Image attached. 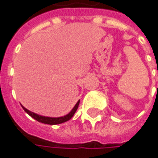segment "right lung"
Here are the masks:
<instances>
[{
  "label": "right lung",
  "instance_id": "obj_1",
  "mask_svg": "<svg viewBox=\"0 0 158 158\" xmlns=\"http://www.w3.org/2000/svg\"><path fill=\"white\" fill-rule=\"evenodd\" d=\"M79 105V101L76 103V105L75 107L72 109V110L70 112V113L68 114V115H66L64 117H61V118H48V117H43V116H40L38 114H35L33 113V112H31L30 110H28L27 109H25L24 106L23 107V109H24V110L26 112L27 114H29L30 116H31V118H33L34 119H36L39 122H40V123H43V124H48V125H57V124H62V123H64L66 121H68V120H70L72 118V117H73V115L75 114L76 112V110H78V107Z\"/></svg>",
  "mask_w": 158,
  "mask_h": 158
}]
</instances>
